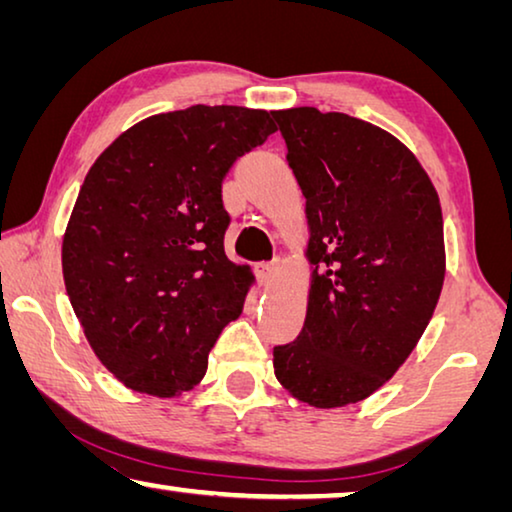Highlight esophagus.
Segmentation results:
<instances>
[{
    "label": "esophagus",
    "instance_id": "obj_1",
    "mask_svg": "<svg viewBox=\"0 0 512 512\" xmlns=\"http://www.w3.org/2000/svg\"><path fill=\"white\" fill-rule=\"evenodd\" d=\"M280 271V262L275 259V262H266V264H259L257 266V275H259V282H262L264 287H269L271 282L275 280V275Z\"/></svg>",
    "mask_w": 512,
    "mask_h": 512
}]
</instances>
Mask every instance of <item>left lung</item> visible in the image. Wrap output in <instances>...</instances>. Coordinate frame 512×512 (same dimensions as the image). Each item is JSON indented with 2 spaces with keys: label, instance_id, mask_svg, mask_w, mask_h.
Returning a JSON list of instances; mask_svg holds the SVG:
<instances>
[{
  "label": "left lung",
  "instance_id": "obj_1",
  "mask_svg": "<svg viewBox=\"0 0 512 512\" xmlns=\"http://www.w3.org/2000/svg\"><path fill=\"white\" fill-rule=\"evenodd\" d=\"M305 196L307 314L273 348L280 385L312 408L364 401L399 371L435 312L442 207L419 159L385 129L314 107L273 111Z\"/></svg>",
  "mask_w": 512,
  "mask_h": 512
}]
</instances>
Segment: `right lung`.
Returning a JSON list of instances; mask_svg holds the SVG:
<instances>
[{
    "label": "right lung",
    "mask_w": 512,
    "mask_h": 512,
    "mask_svg": "<svg viewBox=\"0 0 512 512\" xmlns=\"http://www.w3.org/2000/svg\"><path fill=\"white\" fill-rule=\"evenodd\" d=\"M275 129L271 111L196 104L132 125L88 170L63 280L97 360L125 387L170 399L205 376L255 282L225 255L223 177Z\"/></svg>",
    "instance_id": "add662e5"
}]
</instances>
